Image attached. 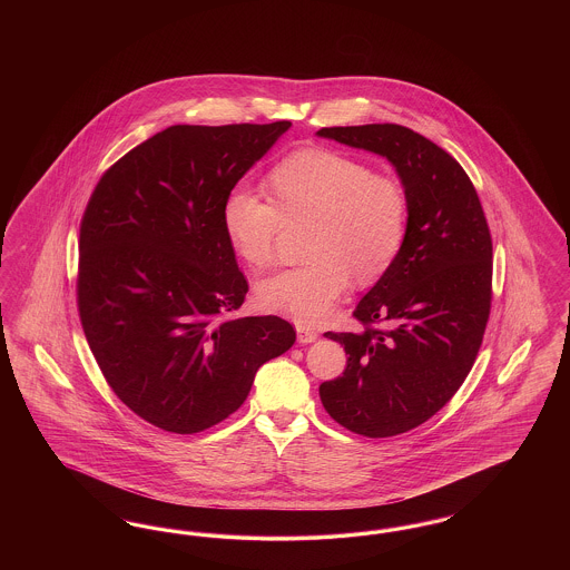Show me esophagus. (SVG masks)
I'll return each mask as SVG.
<instances>
[{
    "label": "esophagus",
    "instance_id": "obj_1",
    "mask_svg": "<svg viewBox=\"0 0 570 570\" xmlns=\"http://www.w3.org/2000/svg\"><path fill=\"white\" fill-rule=\"evenodd\" d=\"M297 340L298 344H312V342L318 340V333L309 326L297 325Z\"/></svg>",
    "mask_w": 570,
    "mask_h": 570
}]
</instances>
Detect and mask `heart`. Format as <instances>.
Wrapping results in <instances>:
<instances>
[{
	"instance_id": "b5f03b06",
	"label": "heart",
	"mask_w": 570,
	"mask_h": 570,
	"mask_svg": "<svg viewBox=\"0 0 570 570\" xmlns=\"http://www.w3.org/2000/svg\"><path fill=\"white\" fill-rule=\"evenodd\" d=\"M272 198L249 186L228 191L222 222L237 254L254 269L275 261L284 222L314 217L305 265L275 273L256 288L263 309L316 325L354 282L386 272L407 233V194L400 179L333 149H301L273 166Z\"/></svg>"
}]
</instances>
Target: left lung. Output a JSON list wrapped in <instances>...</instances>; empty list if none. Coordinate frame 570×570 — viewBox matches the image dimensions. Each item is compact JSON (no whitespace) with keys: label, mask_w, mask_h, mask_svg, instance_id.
Wrapping results in <instances>:
<instances>
[{"label":"left lung","mask_w":570,"mask_h":570,"mask_svg":"<svg viewBox=\"0 0 570 570\" xmlns=\"http://www.w3.org/2000/svg\"><path fill=\"white\" fill-rule=\"evenodd\" d=\"M318 135L384 156L407 194L402 252L353 312L363 328L326 333L348 363L321 384V400L354 434H404L458 393L483 344L493 272L488 217L461 164L410 128L367 124Z\"/></svg>","instance_id":"1"}]
</instances>
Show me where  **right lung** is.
I'll return each mask as SVG.
<instances>
[{
	"instance_id": "add662e5",
	"label": "right lung",
	"mask_w": 570,
	"mask_h": 570,
	"mask_svg": "<svg viewBox=\"0 0 570 570\" xmlns=\"http://www.w3.org/2000/svg\"><path fill=\"white\" fill-rule=\"evenodd\" d=\"M291 126H170L112 164L85 207L87 344L115 395L164 432L230 416L258 367L295 344L279 316H235L247 279L222 222L228 191Z\"/></svg>"
}]
</instances>
